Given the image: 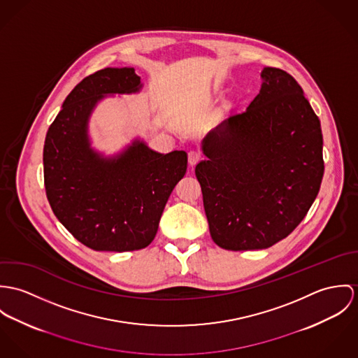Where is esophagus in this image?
<instances>
[{
  "instance_id": "esophagus-1",
  "label": "esophagus",
  "mask_w": 358,
  "mask_h": 358,
  "mask_svg": "<svg viewBox=\"0 0 358 358\" xmlns=\"http://www.w3.org/2000/svg\"><path fill=\"white\" fill-rule=\"evenodd\" d=\"M200 159H201V154H200L199 150H191L188 152V162H189L191 166H195Z\"/></svg>"
}]
</instances>
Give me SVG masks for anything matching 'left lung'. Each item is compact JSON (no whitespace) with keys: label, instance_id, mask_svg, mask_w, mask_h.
<instances>
[{"label":"left lung","instance_id":"left-lung-1","mask_svg":"<svg viewBox=\"0 0 358 358\" xmlns=\"http://www.w3.org/2000/svg\"><path fill=\"white\" fill-rule=\"evenodd\" d=\"M257 97L203 140L195 169L210 235L232 251L262 250L305 218L324 176L317 115L288 73L265 67Z\"/></svg>","mask_w":358,"mask_h":358}]
</instances>
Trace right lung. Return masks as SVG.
Returning a JSON list of instances; mask_svg holds the SVG:
<instances>
[{
	"instance_id": "add662e5",
	"label": "right lung",
	"mask_w": 358,
	"mask_h": 358,
	"mask_svg": "<svg viewBox=\"0 0 358 358\" xmlns=\"http://www.w3.org/2000/svg\"><path fill=\"white\" fill-rule=\"evenodd\" d=\"M141 86L131 67L100 70L71 90L46 133V198L64 228L96 251L145 248L187 171L185 151L163 155L140 140L114 158L92 150L87 122L96 104L106 94L136 93Z\"/></svg>"
}]
</instances>
